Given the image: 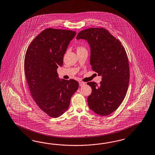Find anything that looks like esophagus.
<instances>
[{
  "label": "esophagus",
  "mask_w": 155,
  "mask_h": 155,
  "mask_svg": "<svg viewBox=\"0 0 155 155\" xmlns=\"http://www.w3.org/2000/svg\"><path fill=\"white\" fill-rule=\"evenodd\" d=\"M85 84V83H84V82H83V81H80L79 82V85L80 87H82V86H83Z\"/></svg>",
  "instance_id": "esophagus-1"
}]
</instances>
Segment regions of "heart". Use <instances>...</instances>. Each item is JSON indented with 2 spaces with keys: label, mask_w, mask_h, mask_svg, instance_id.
<instances>
[{
  "label": "heart",
  "mask_w": 155,
  "mask_h": 155,
  "mask_svg": "<svg viewBox=\"0 0 155 155\" xmlns=\"http://www.w3.org/2000/svg\"><path fill=\"white\" fill-rule=\"evenodd\" d=\"M86 49L85 47H84L81 45H78L77 47H76V50H77V52L78 51H83V50H85Z\"/></svg>",
  "instance_id": "1"
}]
</instances>
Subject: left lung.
I'll list each match as a JSON object with an SVG mask.
<instances>
[{
  "instance_id": "left-lung-1",
  "label": "left lung",
  "mask_w": 155,
  "mask_h": 155,
  "mask_svg": "<svg viewBox=\"0 0 155 155\" xmlns=\"http://www.w3.org/2000/svg\"><path fill=\"white\" fill-rule=\"evenodd\" d=\"M76 39L88 41L91 68L102 76L99 85L87 83L92 90L87 97L88 106L98 115H110L119 107L127 93L130 70L125 49L119 40L104 28L84 30Z\"/></svg>"
}]
</instances>
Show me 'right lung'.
<instances>
[{
  "label": "right lung",
  "instance_id": "1",
  "mask_svg": "<svg viewBox=\"0 0 155 155\" xmlns=\"http://www.w3.org/2000/svg\"><path fill=\"white\" fill-rule=\"evenodd\" d=\"M72 30L48 28L28 45L24 70L31 95L38 106L51 117L68 110L79 87L74 79L60 80L57 69L63 64L65 52L76 35Z\"/></svg>",
  "mask_w": 155,
  "mask_h": 155
}]
</instances>
